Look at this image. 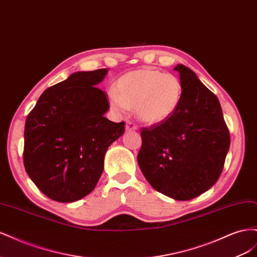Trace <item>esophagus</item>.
I'll use <instances>...</instances> for the list:
<instances>
[{"mask_svg": "<svg viewBox=\"0 0 257 257\" xmlns=\"http://www.w3.org/2000/svg\"><path fill=\"white\" fill-rule=\"evenodd\" d=\"M136 130H137V126L135 125L133 122H131V121L126 122V124H125V131L126 132H133V131H136Z\"/></svg>", "mask_w": 257, "mask_h": 257, "instance_id": "obj_1", "label": "esophagus"}]
</instances>
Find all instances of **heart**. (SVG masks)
Returning a JSON list of instances; mask_svg holds the SVG:
<instances>
[{
    "instance_id": "obj_1",
    "label": "heart",
    "mask_w": 257,
    "mask_h": 257,
    "mask_svg": "<svg viewBox=\"0 0 257 257\" xmlns=\"http://www.w3.org/2000/svg\"><path fill=\"white\" fill-rule=\"evenodd\" d=\"M183 96L180 79L154 68H141L121 76L108 92L110 107L118 114L135 108L146 125H159L178 111Z\"/></svg>"
}]
</instances>
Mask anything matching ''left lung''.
<instances>
[{"instance_id": "8db88e82", "label": "left lung", "mask_w": 257, "mask_h": 257, "mask_svg": "<svg viewBox=\"0 0 257 257\" xmlns=\"http://www.w3.org/2000/svg\"><path fill=\"white\" fill-rule=\"evenodd\" d=\"M183 96L166 122L142 130L137 161L154 190L176 200H190L219 179L230 138L219 99L191 68L178 64Z\"/></svg>"}]
</instances>
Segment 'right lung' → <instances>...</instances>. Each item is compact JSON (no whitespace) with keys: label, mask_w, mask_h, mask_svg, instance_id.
<instances>
[{"label":"right lung","mask_w":257,"mask_h":257,"mask_svg":"<svg viewBox=\"0 0 257 257\" xmlns=\"http://www.w3.org/2000/svg\"><path fill=\"white\" fill-rule=\"evenodd\" d=\"M107 73L100 68L72 74L46 90L27 116V174L59 203H73L94 190L108 147L124 133V122L104 116L109 105L96 85Z\"/></svg>","instance_id":"obj_1"}]
</instances>
